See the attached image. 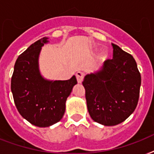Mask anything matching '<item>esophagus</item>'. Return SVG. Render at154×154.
I'll list each match as a JSON object with an SVG mask.
<instances>
[{
    "label": "esophagus",
    "instance_id": "34e87169",
    "mask_svg": "<svg viewBox=\"0 0 154 154\" xmlns=\"http://www.w3.org/2000/svg\"><path fill=\"white\" fill-rule=\"evenodd\" d=\"M85 77V73L82 72H77L76 73V77H77V82L78 83H82L83 82V79H84Z\"/></svg>",
    "mask_w": 154,
    "mask_h": 154
}]
</instances>
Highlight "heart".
<instances>
[{"instance_id": "obj_1", "label": "heart", "mask_w": 154, "mask_h": 154, "mask_svg": "<svg viewBox=\"0 0 154 154\" xmlns=\"http://www.w3.org/2000/svg\"><path fill=\"white\" fill-rule=\"evenodd\" d=\"M105 53H102V57H105Z\"/></svg>"}]
</instances>
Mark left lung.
I'll return each mask as SVG.
<instances>
[{
  "label": "left lung",
  "instance_id": "left-lung-1",
  "mask_svg": "<svg viewBox=\"0 0 154 154\" xmlns=\"http://www.w3.org/2000/svg\"><path fill=\"white\" fill-rule=\"evenodd\" d=\"M112 46V59L105 60L101 70L87 74L82 82L90 117L106 126L122 123L134 112L141 82L133 56L117 45Z\"/></svg>",
  "mask_w": 154,
  "mask_h": 154
}]
</instances>
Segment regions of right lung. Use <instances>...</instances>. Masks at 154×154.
<instances>
[{"label": "right lung", "instance_id": "add662e5", "mask_svg": "<svg viewBox=\"0 0 154 154\" xmlns=\"http://www.w3.org/2000/svg\"><path fill=\"white\" fill-rule=\"evenodd\" d=\"M48 39L45 37L38 40L18 57L11 79V90L18 112L38 127H49L60 121L67 97L77 83L75 76L66 81H49L41 75L38 59Z\"/></svg>", "mask_w": 154, "mask_h": 154}]
</instances>
